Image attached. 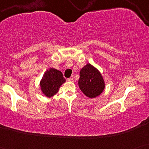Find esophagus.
<instances>
[{
  "label": "esophagus",
  "mask_w": 149,
  "mask_h": 149,
  "mask_svg": "<svg viewBox=\"0 0 149 149\" xmlns=\"http://www.w3.org/2000/svg\"><path fill=\"white\" fill-rule=\"evenodd\" d=\"M68 81H69V82H73V81H74V79H73L72 77H70V78L68 79Z\"/></svg>",
  "instance_id": "34e87169"
}]
</instances>
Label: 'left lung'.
<instances>
[{"label": "left lung", "instance_id": "obj_1", "mask_svg": "<svg viewBox=\"0 0 149 149\" xmlns=\"http://www.w3.org/2000/svg\"><path fill=\"white\" fill-rule=\"evenodd\" d=\"M78 83L82 92L89 98L98 96L105 88L101 73L90 64H87L81 68Z\"/></svg>", "mask_w": 149, "mask_h": 149}]
</instances>
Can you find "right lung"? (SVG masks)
Instances as JSON below:
<instances>
[{
    "label": "right lung",
    "instance_id": "1",
    "mask_svg": "<svg viewBox=\"0 0 149 149\" xmlns=\"http://www.w3.org/2000/svg\"><path fill=\"white\" fill-rule=\"evenodd\" d=\"M65 82L66 79L62 72L51 68L45 72L40 82V86L43 94L50 97L58 93L59 88Z\"/></svg>",
    "mask_w": 149,
    "mask_h": 149
}]
</instances>
